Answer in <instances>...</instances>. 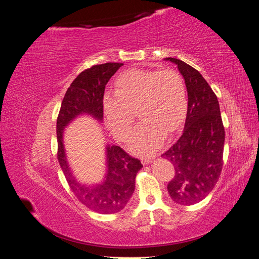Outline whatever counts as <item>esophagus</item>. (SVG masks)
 Returning <instances> with one entry per match:
<instances>
[{
    "instance_id": "obj_1",
    "label": "esophagus",
    "mask_w": 259,
    "mask_h": 259,
    "mask_svg": "<svg viewBox=\"0 0 259 259\" xmlns=\"http://www.w3.org/2000/svg\"><path fill=\"white\" fill-rule=\"evenodd\" d=\"M152 160H153V158H143L142 159V163L144 164V165H147V164L152 162Z\"/></svg>"
}]
</instances>
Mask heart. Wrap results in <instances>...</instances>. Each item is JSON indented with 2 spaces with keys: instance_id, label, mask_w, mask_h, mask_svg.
Here are the masks:
<instances>
[{
  "instance_id": "heart-1",
  "label": "heart",
  "mask_w": 259,
  "mask_h": 259,
  "mask_svg": "<svg viewBox=\"0 0 259 259\" xmlns=\"http://www.w3.org/2000/svg\"><path fill=\"white\" fill-rule=\"evenodd\" d=\"M116 94L106 95L104 110L113 134L126 138L139 111L143 122L128 147L137 154H151L161 147L165 134L179 128L186 119V84L175 70H139L123 72L115 81Z\"/></svg>"
}]
</instances>
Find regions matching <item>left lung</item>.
I'll use <instances>...</instances> for the list:
<instances>
[{
	"instance_id": "obj_1",
	"label": "left lung",
	"mask_w": 259,
	"mask_h": 259,
	"mask_svg": "<svg viewBox=\"0 0 259 259\" xmlns=\"http://www.w3.org/2000/svg\"><path fill=\"white\" fill-rule=\"evenodd\" d=\"M165 60L176 64L188 92L183 134L162 154L175 168L167 191L178 204L192 205L214 189L221 176L225 128L217 97L202 74L183 60Z\"/></svg>"
}]
</instances>
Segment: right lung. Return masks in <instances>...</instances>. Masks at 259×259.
Wrapping results in <instances>:
<instances>
[{"label":"right lung","mask_w":259,"mask_h":259,"mask_svg":"<svg viewBox=\"0 0 259 259\" xmlns=\"http://www.w3.org/2000/svg\"><path fill=\"white\" fill-rule=\"evenodd\" d=\"M119 62L93 66L77 75L67 90L57 117V158L59 165L76 199L100 214H113L124 208L135 190V178L143 164L119 146H107V171L104 182L84 185L76 180L70 168L64 146V130L75 117L90 114L99 122L104 119L106 84L122 67Z\"/></svg>","instance_id":"1"}]
</instances>
